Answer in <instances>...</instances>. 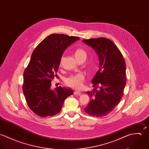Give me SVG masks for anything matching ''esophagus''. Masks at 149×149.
Returning <instances> with one entry per match:
<instances>
[{"instance_id": "obj_1", "label": "esophagus", "mask_w": 149, "mask_h": 149, "mask_svg": "<svg viewBox=\"0 0 149 149\" xmlns=\"http://www.w3.org/2000/svg\"><path fill=\"white\" fill-rule=\"evenodd\" d=\"M74 94H76V95H81V93L79 91H74Z\"/></svg>"}]
</instances>
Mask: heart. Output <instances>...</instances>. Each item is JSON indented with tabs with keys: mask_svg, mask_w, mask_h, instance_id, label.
Instances as JSON below:
<instances>
[{
	"mask_svg": "<svg viewBox=\"0 0 149 149\" xmlns=\"http://www.w3.org/2000/svg\"><path fill=\"white\" fill-rule=\"evenodd\" d=\"M74 55L75 59L77 61L79 60L86 59L87 57V54L85 51L81 48H78L74 52ZM64 59V56H63L60 59V64H61ZM84 75L82 74H77L75 75H72L65 79V83L67 85L75 89H79L82 86V82L84 80Z\"/></svg>",
	"mask_w": 149,
	"mask_h": 149,
	"instance_id": "heart-1",
	"label": "heart"
}]
</instances>
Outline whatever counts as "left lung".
I'll return each mask as SVG.
<instances>
[{
	"instance_id": "8db88e82",
	"label": "left lung",
	"mask_w": 149,
	"mask_h": 149,
	"mask_svg": "<svg viewBox=\"0 0 149 149\" xmlns=\"http://www.w3.org/2000/svg\"><path fill=\"white\" fill-rule=\"evenodd\" d=\"M93 48L99 59V70L91 81L93 91H87L90 101L85 111L95 117H103L118 105L126 84V65L117 46L109 39L100 37L84 40Z\"/></svg>"
}]
</instances>
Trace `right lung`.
Returning a JSON list of instances; mask_svg holds the SVG:
<instances>
[{"mask_svg":"<svg viewBox=\"0 0 149 149\" xmlns=\"http://www.w3.org/2000/svg\"><path fill=\"white\" fill-rule=\"evenodd\" d=\"M79 40L78 37L52 34L44 38L32 53L24 73L22 89L30 109L41 117L54 116L60 111L65 100L74 94L69 88L51 89L58 77L61 58L65 49Z\"/></svg>","mask_w":149,"mask_h":149,"instance_id":"1","label":"right lung"}]
</instances>
